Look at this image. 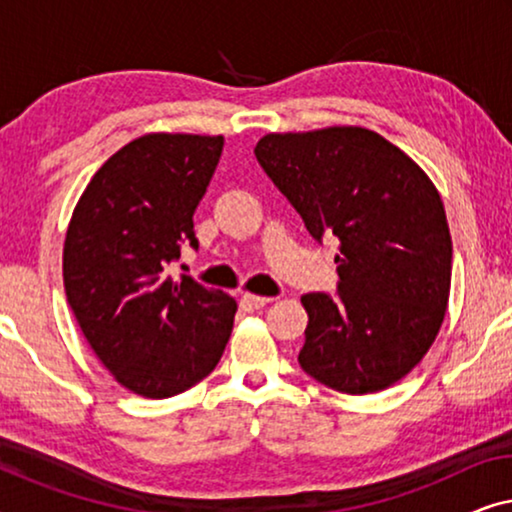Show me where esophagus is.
I'll return each instance as SVG.
<instances>
[{"instance_id":"1","label":"esophagus","mask_w":512,"mask_h":512,"mask_svg":"<svg viewBox=\"0 0 512 512\" xmlns=\"http://www.w3.org/2000/svg\"><path fill=\"white\" fill-rule=\"evenodd\" d=\"M272 298H265V296H254V293H244V296L240 298V307L244 312H256L261 310V307H265L270 303Z\"/></svg>"}]
</instances>
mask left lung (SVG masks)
<instances>
[{"mask_svg":"<svg viewBox=\"0 0 512 512\" xmlns=\"http://www.w3.org/2000/svg\"><path fill=\"white\" fill-rule=\"evenodd\" d=\"M256 158L314 240L338 237V296L305 293L300 368L342 394H375L436 340L452 282V237L438 188L373 130L270 132Z\"/></svg>","mask_w":512,"mask_h":512,"instance_id":"8db88e82","label":"left lung"}]
</instances>
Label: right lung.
Listing matches in <instances>:
<instances>
[{
  "label": "right lung",
  "instance_id": "1",
  "mask_svg": "<svg viewBox=\"0 0 512 512\" xmlns=\"http://www.w3.org/2000/svg\"><path fill=\"white\" fill-rule=\"evenodd\" d=\"M223 151L221 135L151 132L93 174L69 221L67 303L104 368L132 394L170 398L219 363L235 298L193 277H167L198 249L193 214Z\"/></svg>",
  "mask_w": 512,
  "mask_h": 512
}]
</instances>
